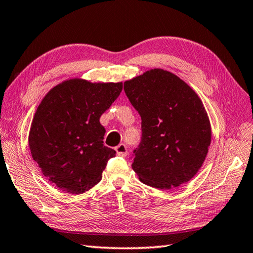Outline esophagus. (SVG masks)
<instances>
[{"instance_id": "obj_1", "label": "esophagus", "mask_w": 253, "mask_h": 253, "mask_svg": "<svg viewBox=\"0 0 253 253\" xmlns=\"http://www.w3.org/2000/svg\"><path fill=\"white\" fill-rule=\"evenodd\" d=\"M115 150H116L117 154L121 155V157H126L127 153H128L127 147H126L124 143H120V144H118V146L115 148Z\"/></svg>"}]
</instances>
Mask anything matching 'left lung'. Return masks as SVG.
Here are the masks:
<instances>
[{"label": "left lung", "instance_id": "8db88e82", "mask_svg": "<svg viewBox=\"0 0 253 253\" xmlns=\"http://www.w3.org/2000/svg\"><path fill=\"white\" fill-rule=\"evenodd\" d=\"M141 116V143L132 169L143 184L171 189L189 181L211 144V123L201 99L175 74L153 68L124 83Z\"/></svg>", "mask_w": 253, "mask_h": 253}]
</instances>
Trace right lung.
Listing matches in <instances>:
<instances>
[{
  "instance_id": "right-lung-1",
  "label": "right lung",
  "mask_w": 253,
  "mask_h": 253,
  "mask_svg": "<svg viewBox=\"0 0 253 253\" xmlns=\"http://www.w3.org/2000/svg\"><path fill=\"white\" fill-rule=\"evenodd\" d=\"M123 89V83L64 80L38 105L28 144L41 173L58 189L80 195L102 179L115 150L103 144L100 117Z\"/></svg>"
}]
</instances>
